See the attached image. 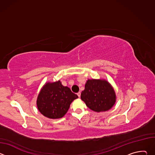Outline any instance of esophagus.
<instances>
[{
    "instance_id": "obj_1",
    "label": "esophagus",
    "mask_w": 155,
    "mask_h": 155,
    "mask_svg": "<svg viewBox=\"0 0 155 155\" xmlns=\"http://www.w3.org/2000/svg\"><path fill=\"white\" fill-rule=\"evenodd\" d=\"M77 95H78V96L80 97V96H81V93H80V92H78V93H77Z\"/></svg>"
}]
</instances>
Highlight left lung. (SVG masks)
Here are the masks:
<instances>
[{
  "label": "left lung",
  "mask_w": 155,
  "mask_h": 155,
  "mask_svg": "<svg viewBox=\"0 0 155 155\" xmlns=\"http://www.w3.org/2000/svg\"><path fill=\"white\" fill-rule=\"evenodd\" d=\"M81 99L86 106L94 112H105L111 108L116 102L113 87L105 80H87Z\"/></svg>",
  "instance_id": "1"
}]
</instances>
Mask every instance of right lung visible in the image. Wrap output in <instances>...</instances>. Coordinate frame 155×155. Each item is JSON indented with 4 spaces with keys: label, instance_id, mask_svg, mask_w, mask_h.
Listing matches in <instances>:
<instances>
[{
    "label": "right lung",
    "instance_id": "1",
    "mask_svg": "<svg viewBox=\"0 0 155 155\" xmlns=\"http://www.w3.org/2000/svg\"><path fill=\"white\" fill-rule=\"evenodd\" d=\"M78 96L61 82H47L41 89L37 100L39 112L47 118L58 119L68 112L71 104Z\"/></svg>",
    "mask_w": 155,
    "mask_h": 155
}]
</instances>
